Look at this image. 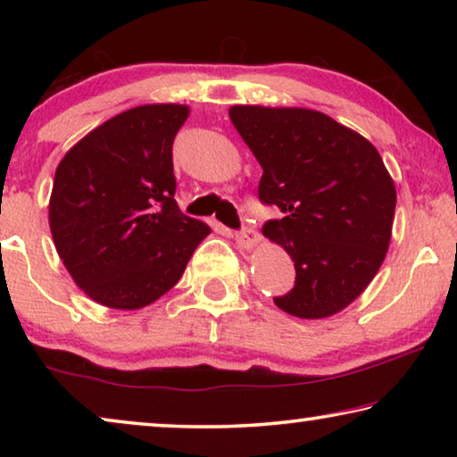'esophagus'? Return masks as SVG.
Instances as JSON below:
<instances>
[{
  "label": "esophagus",
  "instance_id": "esophagus-1",
  "mask_svg": "<svg viewBox=\"0 0 457 457\" xmlns=\"http://www.w3.org/2000/svg\"><path fill=\"white\" fill-rule=\"evenodd\" d=\"M234 239L237 242V245H242V247H245V250H250V247H253V245L258 244L260 236H258V231L253 229V228H242L239 231H236Z\"/></svg>",
  "mask_w": 457,
  "mask_h": 457
}]
</instances>
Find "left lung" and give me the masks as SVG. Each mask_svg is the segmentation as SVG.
Instances as JSON below:
<instances>
[{
	"mask_svg": "<svg viewBox=\"0 0 457 457\" xmlns=\"http://www.w3.org/2000/svg\"><path fill=\"white\" fill-rule=\"evenodd\" d=\"M229 119L264 169L258 197L284 218L264 236L290 253L296 280L274 303L298 319L343 311L389 247L397 193L365 137L308 108L231 106Z\"/></svg>",
	"mask_w": 457,
	"mask_h": 457,
	"instance_id": "1",
	"label": "left lung"
}]
</instances>
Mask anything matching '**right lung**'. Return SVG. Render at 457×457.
I'll return each instance as SVG.
<instances>
[{"label":"right lung","instance_id":"right-lung-1","mask_svg":"<svg viewBox=\"0 0 457 457\" xmlns=\"http://www.w3.org/2000/svg\"><path fill=\"white\" fill-rule=\"evenodd\" d=\"M183 104H145L106 120L60 161L50 197L58 256L92 300L137 311L179 282L210 228L175 201L173 141Z\"/></svg>","mask_w":457,"mask_h":457}]
</instances>
